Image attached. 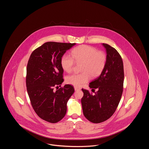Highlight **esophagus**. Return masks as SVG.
I'll return each mask as SVG.
<instances>
[{
  "label": "esophagus",
  "mask_w": 149,
  "mask_h": 149,
  "mask_svg": "<svg viewBox=\"0 0 149 149\" xmlns=\"http://www.w3.org/2000/svg\"><path fill=\"white\" fill-rule=\"evenodd\" d=\"M74 89H75V91H79V90H80L81 89H80V88H79V87H77V86H74Z\"/></svg>",
  "instance_id": "34e87169"
}]
</instances>
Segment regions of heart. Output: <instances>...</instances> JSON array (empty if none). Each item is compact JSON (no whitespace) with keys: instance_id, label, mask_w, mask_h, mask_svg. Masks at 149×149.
Masks as SVG:
<instances>
[{"instance_id":"b5f03b06","label":"heart","mask_w":149,"mask_h":149,"mask_svg":"<svg viewBox=\"0 0 149 149\" xmlns=\"http://www.w3.org/2000/svg\"><path fill=\"white\" fill-rule=\"evenodd\" d=\"M73 57L64 55L61 58L63 69L70 72L74 68L75 61L78 64H83L81 74H74L67 77V83L80 86L87 83L91 78L98 77L103 70L106 63V55L101 51L87 45H81L71 51Z\"/></svg>"}]
</instances>
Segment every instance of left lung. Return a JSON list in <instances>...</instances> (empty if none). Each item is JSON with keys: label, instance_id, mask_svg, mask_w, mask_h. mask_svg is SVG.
Wrapping results in <instances>:
<instances>
[{"label": "left lung", "instance_id": "left-lung-1", "mask_svg": "<svg viewBox=\"0 0 149 149\" xmlns=\"http://www.w3.org/2000/svg\"><path fill=\"white\" fill-rule=\"evenodd\" d=\"M106 63L98 77L89 83V87L97 91L93 95L82 89L81 100L83 114L90 122L98 123L109 118L116 111L123 92V64L120 54L107 43Z\"/></svg>", "mask_w": 149, "mask_h": 149}]
</instances>
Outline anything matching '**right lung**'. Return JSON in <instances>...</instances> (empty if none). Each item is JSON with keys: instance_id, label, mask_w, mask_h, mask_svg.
<instances>
[{"instance_id": "obj_1", "label": "right lung", "mask_w": 149, "mask_h": 149, "mask_svg": "<svg viewBox=\"0 0 149 149\" xmlns=\"http://www.w3.org/2000/svg\"><path fill=\"white\" fill-rule=\"evenodd\" d=\"M75 44L45 43L34 50L29 58L26 86L31 105L41 118L50 123H57L64 118L67 102L74 92L69 84L56 91L54 89L64 81L62 57Z\"/></svg>"}]
</instances>
